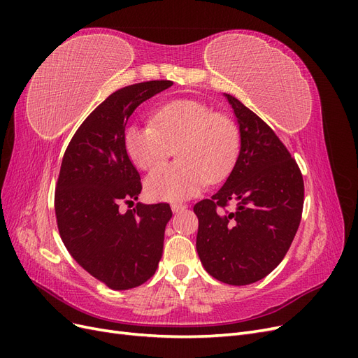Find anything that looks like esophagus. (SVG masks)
<instances>
[{"label": "esophagus", "instance_id": "34e87169", "mask_svg": "<svg viewBox=\"0 0 358 358\" xmlns=\"http://www.w3.org/2000/svg\"><path fill=\"white\" fill-rule=\"evenodd\" d=\"M171 210L175 212V213H178V212H180V210H183V209H187V206L185 204H180V203H171Z\"/></svg>", "mask_w": 358, "mask_h": 358}]
</instances>
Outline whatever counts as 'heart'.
Instances as JSON below:
<instances>
[{
	"label": "heart",
	"instance_id": "1",
	"mask_svg": "<svg viewBox=\"0 0 358 358\" xmlns=\"http://www.w3.org/2000/svg\"><path fill=\"white\" fill-rule=\"evenodd\" d=\"M124 146L140 170L155 169L176 146L179 162L150 173L145 191L152 200L179 201L197 196L209 180L229 175L239 152V129L208 104L180 99L157 109L152 124H129Z\"/></svg>",
	"mask_w": 358,
	"mask_h": 358
}]
</instances>
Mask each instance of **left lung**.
I'll use <instances>...</instances> for the list:
<instances>
[{"label": "left lung", "mask_w": 358, "mask_h": 358, "mask_svg": "<svg viewBox=\"0 0 358 358\" xmlns=\"http://www.w3.org/2000/svg\"><path fill=\"white\" fill-rule=\"evenodd\" d=\"M241 133V150L221 189L194 206L197 252L206 272L248 285L282 262L301 220L305 185L297 162L262 117L224 94ZM234 202L236 209H222Z\"/></svg>", "instance_id": "left-lung-1"}]
</instances>
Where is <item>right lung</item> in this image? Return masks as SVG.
Returning <instances> with one entry per match:
<instances>
[{
  "label": "right lung",
  "mask_w": 358,
  "mask_h": 358,
  "mask_svg": "<svg viewBox=\"0 0 358 358\" xmlns=\"http://www.w3.org/2000/svg\"><path fill=\"white\" fill-rule=\"evenodd\" d=\"M173 85L150 80L125 86L85 119L64 154L55 191L59 236L80 267L112 289L142 285L162 255L167 203H133L142 191L124 146L128 117L143 101Z\"/></svg>",
  "instance_id": "add662e5"
}]
</instances>
